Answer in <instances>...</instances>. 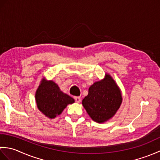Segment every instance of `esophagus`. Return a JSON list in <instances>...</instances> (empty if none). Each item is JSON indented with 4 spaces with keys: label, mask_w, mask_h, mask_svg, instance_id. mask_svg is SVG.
Here are the masks:
<instances>
[{
    "label": "esophagus",
    "mask_w": 160,
    "mask_h": 160,
    "mask_svg": "<svg viewBox=\"0 0 160 160\" xmlns=\"http://www.w3.org/2000/svg\"><path fill=\"white\" fill-rule=\"evenodd\" d=\"M74 99L75 100H76V102L77 103H80V101H81V99L80 97H74Z\"/></svg>",
    "instance_id": "esophagus-1"
}]
</instances>
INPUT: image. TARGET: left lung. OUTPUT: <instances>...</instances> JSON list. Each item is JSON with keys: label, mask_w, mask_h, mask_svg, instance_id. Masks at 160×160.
Here are the masks:
<instances>
[{"label": "left lung", "mask_w": 160, "mask_h": 160, "mask_svg": "<svg viewBox=\"0 0 160 160\" xmlns=\"http://www.w3.org/2000/svg\"><path fill=\"white\" fill-rule=\"evenodd\" d=\"M122 102L120 88L109 74L103 80L94 82L89 93L82 100V105L91 118L103 123L113 117Z\"/></svg>", "instance_id": "1"}]
</instances>
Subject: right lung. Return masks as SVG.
<instances>
[{
  "label": "right lung",
  "instance_id": "add662e5",
  "mask_svg": "<svg viewBox=\"0 0 160 160\" xmlns=\"http://www.w3.org/2000/svg\"><path fill=\"white\" fill-rule=\"evenodd\" d=\"M35 98L38 109L51 119L60 115L68 104L75 102L73 98L61 91L56 83L45 78L40 82Z\"/></svg>",
  "mask_w": 160,
  "mask_h": 160
}]
</instances>
